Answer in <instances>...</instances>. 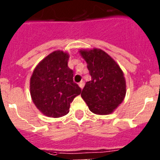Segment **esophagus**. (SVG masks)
I'll use <instances>...</instances> for the list:
<instances>
[{
    "mask_svg": "<svg viewBox=\"0 0 160 160\" xmlns=\"http://www.w3.org/2000/svg\"><path fill=\"white\" fill-rule=\"evenodd\" d=\"M78 86H79V87H80V88L82 89L83 87H84V82H83V81L80 82L78 83Z\"/></svg>",
    "mask_w": 160,
    "mask_h": 160,
    "instance_id": "1",
    "label": "esophagus"
}]
</instances>
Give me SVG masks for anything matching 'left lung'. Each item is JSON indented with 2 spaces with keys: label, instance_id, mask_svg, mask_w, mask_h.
<instances>
[{
  "label": "left lung",
  "instance_id": "8db88e82",
  "mask_svg": "<svg viewBox=\"0 0 160 160\" xmlns=\"http://www.w3.org/2000/svg\"><path fill=\"white\" fill-rule=\"evenodd\" d=\"M79 53L87 62L91 76L82 91V98L94 114H111L122 102L127 92L123 72L102 49H80Z\"/></svg>",
  "mask_w": 160,
  "mask_h": 160
}]
</instances>
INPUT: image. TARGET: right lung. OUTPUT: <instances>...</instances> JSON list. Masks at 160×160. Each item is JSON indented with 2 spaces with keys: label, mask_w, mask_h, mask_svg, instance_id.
Listing matches in <instances>:
<instances>
[{
  "label": "right lung",
  "mask_w": 160,
  "mask_h": 160,
  "mask_svg": "<svg viewBox=\"0 0 160 160\" xmlns=\"http://www.w3.org/2000/svg\"><path fill=\"white\" fill-rule=\"evenodd\" d=\"M70 55L56 50L42 59L30 78V94L37 108L47 117L67 114L70 105L81 88L73 82V71L68 67Z\"/></svg>",
  "instance_id": "obj_1"
}]
</instances>
